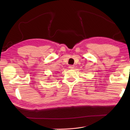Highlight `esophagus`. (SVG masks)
Masks as SVG:
<instances>
[{"mask_svg": "<svg viewBox=\"0 0 130 130\" xmlns=\"http://www.w3.org/2000/svg\"><path fill=\"white\" fill-rule=\"evenodd\" d=\"M69 68L71 69H73L74 68V65H70V66H69Z\"/></svg>", "mask_w": 130, "mask_h": 130, "instance_id": "1", "label": "esophagus"}]
</instances>
